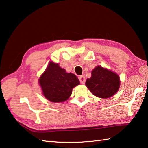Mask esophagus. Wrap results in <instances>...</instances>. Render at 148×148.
Instances as JSON below:
<instances>
[{
	"mask_svg": "<svg viewBox=\"0 0 148 148\" xmlns=\"http://www.w3.org/2000/svg\"><path fill=\"white\" fill-rule=\"evenodd\" d=\"M79 79L80 81L81 84H84L85 82V77L84 75H81L79 77Z\"/></svg>",
	"mask_w": 148,
	"mask_h": 148,
	"instance_id": "esophagus-1",
	"label": "esophagus"
}]
</instances>
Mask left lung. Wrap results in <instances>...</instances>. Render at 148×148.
<instances>
[{"label":"left lung","instance_id":"obj_1","mask_svg":"<svg viewBox=\"0 0 148 148\" xmlns=\"http://www.w3.org/2000/svg\"><path fill=\"white\" fill-rule=\"evenodd\" d=\"M85 85L93 95L105 99L118 91L120 79L115 72L97 66L91 71V77L87 79Z\"/></svg>","mask_w":148,"mask_h":148}]
</instances>
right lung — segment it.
<instances>
[{
  "label": "right lung",
  "instance_id": "obj_1",
  "mask_svg": "<svg viewBox=\"0 0 148 148\" xmlns=\"http://www.w3.org/2000/svg\"><path fill=\"white\" fill-rule=\"evenodd\" d=\"M42 94L51 102L59 103L67 100L72 93L73 87L80 84L75 75L67 73L53 61L49 65L38 79Z\"/></svg>",
  "mask_w": 148,
  "mask_h": 148
}]
</instances>
